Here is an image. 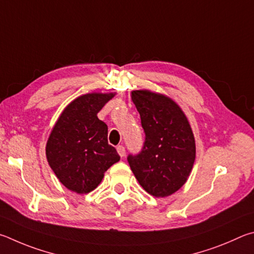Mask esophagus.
Here are the masks:
<instances>
[{
  "mask_svg": "<svg viewBox=\"0 0 254 254\" xmlns=\"http://www.w3.org/2000/svg\"><path fill=\"white\" fill-rule=\"evenodd\" d=\"M117 152H118V154H119V156H120V157H124V156H125V154H126V149H125L124 146L119 145V146H117Z\"/></svg>",
  "mask_w": 254,
  "mask_h": 254,
  "instance_id": "1",
  "label": "esophagus"
}]
</instances>
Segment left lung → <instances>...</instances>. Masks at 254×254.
I'll list each match as a JSON object with an SVG mask.
<instances>
[{"label":"left lung","instance_id":"8db88e82","mask_svg":"<svg viewBox=\"0 0 254 254\" xmlns=\"http://www.w3.org/2000/svg\"><path fill=\"white\" fill-rule=\"evenodd\" d=\"M145 141L127 161L146 192L156 197L175 193L188 181L195 161V140L188 118L174 101L148 90L131 92Z\"/></svg>","mask_w":254,"mask_h":254}]
</instances>
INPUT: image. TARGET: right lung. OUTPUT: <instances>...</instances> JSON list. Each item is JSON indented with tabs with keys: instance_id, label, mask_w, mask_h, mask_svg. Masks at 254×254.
<instances>
[{
	"instance_id": "1",
	"label": "right lung",
	"mask_w": 254,
	"mask_h": 254,
	"mask_svg": "<svg viewBox=\"0 0 254 254\" xmlns=\"http://www.w3.org/2000/svg\"><path fill=\"white\" fill-rule=\"evenodd\" d=\"M115 93H87L74 99L58 119L47 143L49 165L66 189L95 190L120 156L108 144V127L97 114Z\"/></svg>"
}]
</instances>
